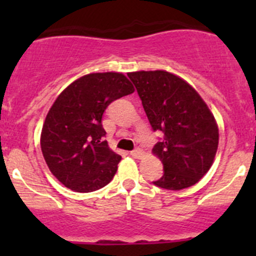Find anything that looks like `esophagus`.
Masks as SVG:
<instances>
[{
  "label": "esophagus",
  "mask_w": 256,
  "mask_h": 256,
  "mask_svg": "<svg viewBox=\"0 0 256 256\" xmlns=\"http://www.w3.org/2000/svg\"><path fill=\"white\" fill-rule=\"evenodd\" d=\"M130 154L134 158H141L144 156V151L141 148H135L130 152Z\"/></svg>",
  "instance_id": "1"
}]
</instances>
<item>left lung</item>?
<instances>
[{
	"instance_id": "left-lung-1",
	"label": "left lung",
	"mask_w": 256,
	"mask_h": 256,
	"mask_svg": "<svg viewBox=\"0 0 256 256\" xmlns=\"http://www.w3.org/2000/svg\"><path fill=\"white\" fill-rule=\"evenodd\" d=\"M128 76L152 130L164 132L152 151L164 174L152 183L171 190L196 184L209 171L218 148V126L207 104L188 82L168 72H135Z\"/></svg>"
}]
</instances>
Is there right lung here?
Listing matches in <instances>:
<instances>
[{"mask_svg": "<svg viewBox=\"0 0 256 256\" xmlns=\"http://www.w3.org/2000/svg\"><path fill=\"white\" fill-rule=\"evenodd\" d=\"M121 73H92L72 82L47 114L40 148L49 170L72 190L92 192L106 186L121 156L110 150L102 114L116 99L134 92Z\"/></svg>", "mask_w": 256, "mask_h": 256, "instance_id": "obj_1", "label": "right lung"}]
</instances>
